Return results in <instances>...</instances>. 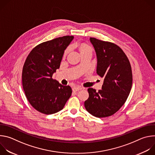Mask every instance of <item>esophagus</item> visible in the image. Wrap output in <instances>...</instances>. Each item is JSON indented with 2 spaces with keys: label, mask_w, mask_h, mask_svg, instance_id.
<instances>
[{
  "label": "esophagus",
  "mask_w": 155,
  "mask_h": 155,
  "mask_svg": "<svg viewBox=\"0 0 155 155\" xmlns=\"http://www.w3.org/2000/svg\"><path fill=\"white\" fill-rule=\"evenodd\" d=\"M81 89H82V88H81V87H80V86H75V87H73L72 90H73V91H74V92H77V91H78L81 90Z\"/></svg>",
  "instance_id": "esophagus-1"
}]
</instances>
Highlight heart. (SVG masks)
Segmentation results:
<instances>
[{"instance_id": "1", "label": "heart", "mask_w": 155, "mask_h": 155, "mask_svg": "<svg viewBox=\"0 0 155 155\" xmlns=\"http://www.w3.org/2000/svg\"><path fill=\"white\" fill-rule=\"evenodd\" d=\"M87 49H91V48L89 46L85 45V44H82V45H81V47H80L81 51H83V50H87ZM69 48L67 49V50H66L65 52V54L67 53L69 51Z\"/></svg>"}]
</instances>
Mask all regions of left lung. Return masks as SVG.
Listing matches in <instances>:
<instances>
[{
    "instance_id": "obj_1",
    "label": "left lung",
    "mask_w": 155,
    "mask_h": 155,
    "mask_svg": "<svg viewBox=\"0 0 155 155\" xmlns=\"http://www.w3.org/2000/svg\"><path fill=\"white\" fill-rule=\"evenodd\" d=\"M97 59L96 72L104 78L102 90L87 89V111L97 118L113 115L124 105L130 93L132 74L129 61L116 44L90 38Z\"/></svg>"
}]
</instances>
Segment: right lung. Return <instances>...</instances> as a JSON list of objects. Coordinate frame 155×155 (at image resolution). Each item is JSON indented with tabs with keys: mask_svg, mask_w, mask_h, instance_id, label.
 Returning a JSON list of instances; mask_svg holds the SVG:
<instances>
[{
	"mask_svg": "<svg viewBox=\"0 0 155 155\" xmlns=\"http://www.w3.org/2000/svg\"><path fill=\"white\" fill-rule=\"evenodd\" d=\"M74 37L66 35L43 42L28 54L22 72V83L30 104L40 113L50 115L61 110L72 94L70 86L52 78Z\"/></svg>",
	"mask_w": 155,
	"mask_h": 155,
	"instance_id": "1",
	"label": "right lung"
}]
</instances>
